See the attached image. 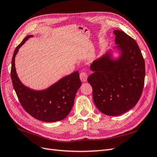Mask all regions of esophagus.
Returning a JSON list of instances; mask_svg holds the SVG:
<instances>
[{
	"mask_svg": "<svg viewBox=\"0 0 157 157\" xmlns=\"http://www.w3.org/2000/svg\"><path fill=\"white\" fill-rule=\"evenodd\" d=\"M88 75L87 73L85 72H81L80 73V78L82 82H86L87 80Z\"/></svg>",
	"mask_w": 157,
	"mask_h": 157,
	"instance_id": "esophagus-1",
	"label": "esophagus"
}]
</instances>
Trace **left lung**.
<instances>
[{
    "mask_svg": "<svg viewBox=\"0 0 157 157\" xmlns=\"http://www.w3.org/2000/svg\"><path fill=\"white\" fill-rule=\"evenodd\" d=\"M115 35L120 57L113 59L111 51L93 61L88 77L97 108L109 116L129 111L138 102L144 86L145 61L136 40L120 30Z\"/></svg>",
    "mask_w": 157,
    "mask_h": 157,
    "instance_id": "obj_1",
    "label": "left lung"
}]
</instances>
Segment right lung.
<instances>
[{
	"mask_svg": "<svg viewBox=\"0 0 157 157\" xmlns=\"http://www.w3.org/2000/svg\"><path fill=\"white\" fill-rule=\"evenodd\" d=\"M33 35L27 36L19 44L12 59L11 78L19 101L23 109L37 120L53 122L64 119L72 109L78 89L81 86L78 71L61 78L44 90H34L23 85L15 67V57L19 48Z\"/></svg>",
	"mask_w": 157,
	"mask_h": 157,
	"instance_id": "add662e5",
	"label": "right lung"
}]
</instances>
